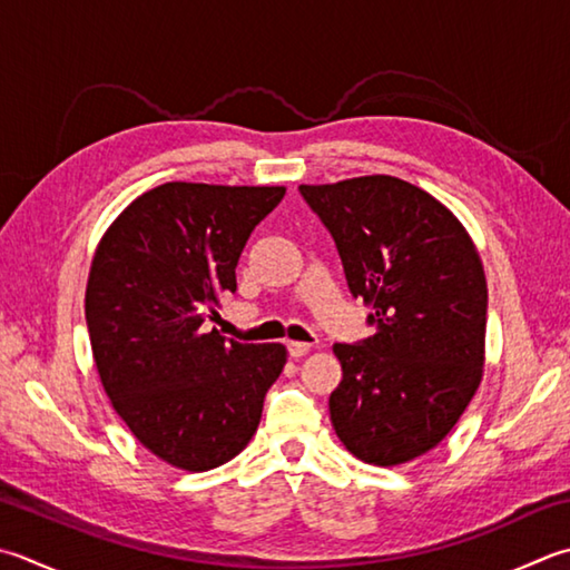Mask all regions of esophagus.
Wrapping results in <instances>:
<instances>
[{"label":"esophagus","mask_w":570,"mask_h":570,"mask_svg":"<svg viewBox=\"0 0 570 570\" xmlns=\"http://www.w3.org/2000/svg\"><path fill=\"white\" fill-rule=\"evenodd\" d=\"M286 348H288V355H292V358H304V355L311 351V343H304V341H288Z\"/></svg>","instance_id":"esophagus-1"}]
</instances>
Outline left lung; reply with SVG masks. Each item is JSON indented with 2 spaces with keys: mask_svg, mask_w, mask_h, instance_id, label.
<instances>
[{
  "mask_svg": "<svg viewBox=\"0 0 570 570\" xmlns=\"http://www.w3.org/2000/svg\"><path fill=\"white\" fill-rule=\"evenodd\" d=\"M298 193L336 242L351 294L373 306V336L333 345V430L367 464H405L448 438L482 383V259L448 207L397 177Z\"/></svg>",
  "mask_w": 570,
  "mask_h": 570,
  "instance_id": "obj_1",
  "label": "left lung"
}]
</instances>
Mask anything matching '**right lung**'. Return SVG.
Segmentation results:
<instances>
[{"label": "right lung", "mask_w": 570, "mask_h": 570, "mask_svg": "<svg viewBox=\"0 0 570 570\" xmlns=\"http://www.w3.org/2000/svg\"><path fill=\"white\" fill-rule=\"evenodd\" d=\"M284 193L165 183L132 199L94 254L86 323L100 383L142 448L180 470H215L247 448L284 371L282 343L203 331Z\"/></svg>", "instance_id": "add662e5"}]
</instances>
